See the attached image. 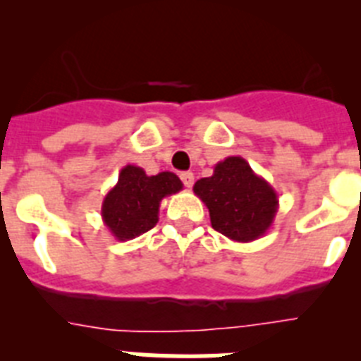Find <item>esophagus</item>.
<instances>
[{"mask_svg": "<svg viewBox=\"0 0 361 361\" xmlns=\"http://www.w3.org/2000/svg\"><path fill=\"white\" fill-rule=\"evenodd\" d=\"M180 178H183V183L186 188L193 186V180H195V177H193L191 171H184V173H180Z\"/></svg>", "mask_w": 361, "mask_h": 361, "instance_id": "esophagus-1", "label": "esophagus"}]
</instances>
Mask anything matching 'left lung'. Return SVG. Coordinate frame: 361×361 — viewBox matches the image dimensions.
<instances>
[{"instance_id": "obj_1", "label": "left lung", "mask_w": 361, "mask_h": 361, "mask_svg": "<svg viewBox=\"0 0 361 361\" xmlns=\"http://www.w3.org/2000/svg\"><path fill=\"white\" fill-rule=\"evenodd\" d=\"M193 191L206 204L213 229L235 242L266 235L279 212L275 188L238 155L216 162L212 177L197 180Z\"/></svg>"}]
</instances>
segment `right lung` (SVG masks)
<instances>
[{"label": "right lung", "mask_w": 361, "mask_h": 361, "mask_svg": "<svg viewBox=\"0 0 361 361\" xmlns=\"http://www.w3.org/2000/svg\"><path fill=\"white\" fill-rule=\"evenodd\" d=\"M180 190L183 183L171 171L146 175L139 166L126 164L101 206L104 226L116 240H132L157 224L162 199Z\"/></svg>", "instance_id": "obj_1"}]
</instances>
